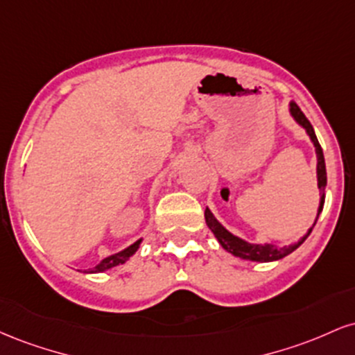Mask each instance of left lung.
Segmentation results:
<instances>
[{"mask_svg": "<svg viewBox=\"0 0 355 355\" xmlns=\"http://www.w3.org/2000/svg\"><path fill=\"white\" fill-rule=\"evenodd\" d=\"M291 115L294 116V120L297 121V123L302 126V128H305L307 135L311 137L313 146H315L317 185H319V189L322 191L319 211H317V217H319V214L322 211V207H324V198H325L324 191H325V185H327V172H325L324 153H322V146L319 144V140H317L315 132H313L311 121L305 118L302 110L297 107V103H294V101H291ZM205 222H207V225H209V229L214 232L215 239L218 240L220 245L225 248L227 252H230L232 255L240 257V259H243V260H252V262H274V260L284 259L285 255L292 254L297 247L302 245L304 240L309 237V234H311L313 229V227H311L307 234H305L304 237L299 240V242L291 243V245H285V247H277V245H272V243H266V245H260V243H248L243 239L237 237V235L230 234V232L227 230L225 227H223L222 223H220L218 220L214 217V214H211L209 209H205ZM315 222H317V218H315ZM313 225H315V223H313Z\"/></svg>", "mask_w": 355, "mask_h": 355, "instance_id": "left-lung-1", "label": "left lung"}]
</instances>
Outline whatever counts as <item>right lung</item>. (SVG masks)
Segmentation results:
<instances>
[{
    "label": "right lung",
    "mask_w": 355,
    "mask_h": 355,
    "mask_svg": "<svg viewBox=\"0 0 355 355\" xmlns=\"http://www.w3.org/2000/svg\"><path fill=\"white\" fill-rule=\"evenodd\" d=\"M140 243H141V239L137 240V242L132 243L130 247H126L125 250H121V252H118V254H113V255L107 257V259H103L98 266H96L95 268H89L88 272L89 274H96V272H105V270H108V268L121 266V263H125L130 257L135 254V252L138 250V247H140Z\"/></svg>",
    "instance_id": "1"
}]
</instances>
